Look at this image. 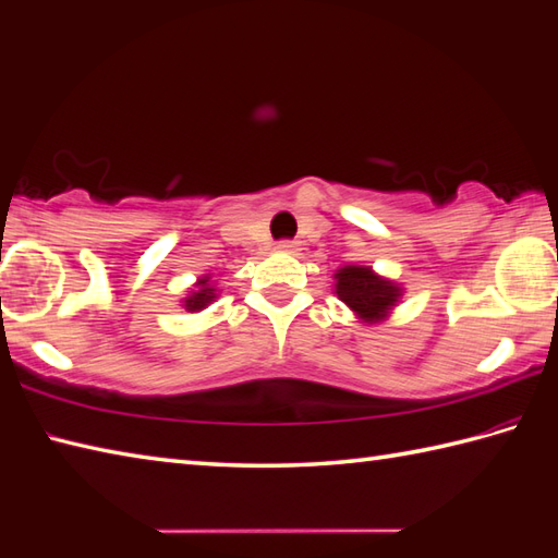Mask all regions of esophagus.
Wrapping results in <instances>:
<instances>
[{
  "mask_svg": "<svg viewBox=\"0 0 558 558\" xmlns=\"http://www.w3.org/2000/svg\"><path fill=\"white\" fill-rule=\"evenodd\" d=\"M277 247H279V251L281 253H289V255H295V253H299L301 251V243L299 241H279L277 243Z\"/></svg>",
  "mask_w": 558,
  "mask_h": 558,
  "instance_id": "1",
  "label": "esophagus"
}]
</instances>
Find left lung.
Segmentation results:
<instances>
[{"mask_svg": "<svg viewBox=\"0 0 558 558\" xmlns=\"http://www.w3.org/2000/svg\"><path fill=\"white\" fill-rule=\"evenodd\" d=\"M333 279H337L333 289H337L339 299L363 322H369V325L387 317L403 295L399 283L375 275L373 267L345 265L333 275Z\"/></svg>", "mask_w": 558, "mask_h": 558, "instance_id": "left-lung-1", "label": "left lung"}]
</instances>
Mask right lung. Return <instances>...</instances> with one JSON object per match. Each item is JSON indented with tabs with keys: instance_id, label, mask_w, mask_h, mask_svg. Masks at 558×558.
I'll use <instances>...</instances> for the list:
<instances>
[{
	"instance_id": "obj_1",
	"label": "right lung",
	"mask_w": 558,
	"mask_h": 558,
	"mask_svg": "<svg viewBox=\"0 0 558 558\" xmlns=\"http://www.w3.org/2000/svg\"><path fill=\"white\" fill-rule=\"evenodd\" d=\"M215 299H217L215 287L209 283V277H203V279L195 281V289L189 293V299L183 301V307L189 313H197V311H203V307L213 303Z\"/></svg>"
}]
</instances>
